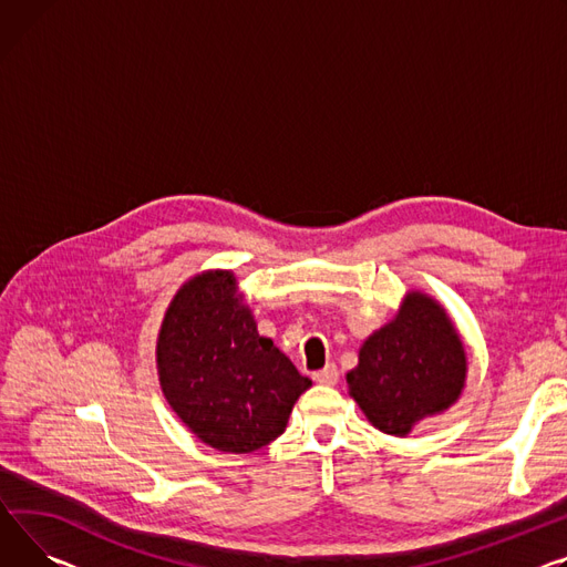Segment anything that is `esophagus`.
Wrapping results in <instances>:
<instances>
[{"instance_id":"obj_1","label":"esophagus","mask_w":567,"mask_h":567,"mask_svg":"<svg viewBox=\"0 0 567 567\" xmlns=\"http://www.w3.org/2000/svg\"><path fill=\"white\" fill-rule=\"evenodd\" d=\"M312 379H315L317 383H321V385H334V383L339 381V371H337L334 364H328V367H323L321 371H315Z\"/></svg>"}]
</instances>
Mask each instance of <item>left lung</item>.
<instances>
[{
  "label": "left lung",
  "mask_w": 567,
  "mask_h": 567,
  "mask_svg": "<svg viewBox=\"0 0 567 567\" xmlns=\"http://www.w3.org/2000/svg\"><path fill=\"white\" fill-rule=\"evenodd\" d=\"M465 371L467 358L454 326L433 298L414 291L396 319L367 339L347 381L367 420L403 437L461 396Z\"/></svg>",
  "instance_id": "obj_1"
}]
</instances>
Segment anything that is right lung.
Here are the masks:
<instances>
[{
    "label": "right lung",
    "instance_id": "obj_1",
    "mask_svg": "<svg viewBox=\"0 0 567 567\" xmlns=\"http://www.w3.org/2000/svg\"><path fill=\"white\" fill-rule=\"evenodd\" d=\"M157 367L166 401L205 444L250 454L285 433L296 399L312 381L271 339L259 337L235 276L188 280L166 312Z\"/></svg>",
    "mask_w": 567,
    "mask_h": 567
}]
</instances>
